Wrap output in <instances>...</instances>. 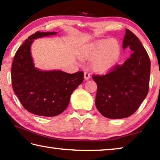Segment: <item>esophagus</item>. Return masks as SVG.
Masks as SVG:
<instances>
[{
    "instance_id": "1",
    "label": "esophagus",
    "mask_w": 160,
    "mask_h": 160,
    "mask_svg": "<svg viewBox=\"0 0 160 160\" xmlns=\"http://www.w3.org/2000/svg\"><path fill=\"white\" fill-rule=\"evenodd\" d=\"M84 78H85V80H88L90 78V73L88 72V71H85V72H84Z\"/></svg>"
}]
</instances>
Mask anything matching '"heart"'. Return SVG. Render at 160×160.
<instances>
[{
	"mask_svg": "<svg viewBox=\"0 0 160 160\" xmlns=\"http://www.w3.org/2000/svg\"><path fill=\"white\" fill-rule=\"evenodd\" d=\"M80 54L83 58L95 59L92 64L95 70L104 72L111 68L118 60L120 47L114 39L100 40L88 45Z\"/></svg>",
	"mask_w": 160,
	"mask_h": 160,
	"instance_id": "heart-1",
	"label": "heart"
}]
</instances>
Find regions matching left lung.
Wrapping results in <instances>:
<instances>
[{
  "label": "left lung",
  "mask_w": 160,
  "mask_h": 160,
  "mask_svg": "<svg viewBox=\"0 0 160 160\" xmlns=\"http://www.w3.org/2000/svg\"><path fill=\"white\" fill-rule=\"evenodd\" d=\"M127 47L133 53L122 65H115L106 74L92 76L97 84L95 106L106 118L130 116L148 94L149 57L137 36L126 28L123 49Z\"/></svg>",
  "instance_id": "left-lung-1"
}]
</instances>
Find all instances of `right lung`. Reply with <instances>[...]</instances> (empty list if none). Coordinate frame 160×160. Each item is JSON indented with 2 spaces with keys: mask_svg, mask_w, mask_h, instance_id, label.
Segmentation results:
<instances>
[{
  "mask_svg": "<svg viewBox=\"0 0 160 160\" xmlns=\"http://www.w3.org/2000/svg\"><path fill=\"white\" fill-rule=\"evenodd\" d=\"M56 34L37 32L31 35L16 51L12 63L13 91L23 108L35 115L54 116L62 113L70 103L71 94L84 79L82 71L69 74L34 68L30 52L33 39Z\"/></svg>",
  "mask_w": 160,
  "mask_h": 160,
  "instance_id": "right-lung-1",
  "label": "right lung"
}]
</instances>
